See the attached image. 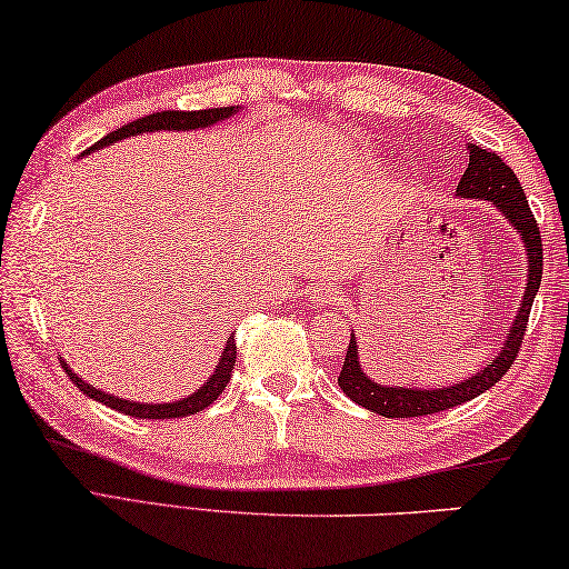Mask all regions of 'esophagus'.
<instances>
[{"label": "esophagus", "mask_w": 569, "mask_h": 569, "mask_svg": "<svg viewBox=\"0 0 569 569\" xmlns=\"http://www.w3.org/2000/svg\"><path fill=\"white\" fill-rule=\"evenodd\" d=\"M309 296H311L313 303L325 307V303H329V299H332V288H329L327 283H313L309 288Z\"/></svg>", "instance_id": "1"}]
</instances>
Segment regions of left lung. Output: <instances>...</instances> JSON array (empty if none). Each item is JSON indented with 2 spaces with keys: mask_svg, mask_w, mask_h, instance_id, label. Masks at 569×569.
Returning a JSON list of instances; mask_svg holds the SVG:
<instances>
[{
  "mask_svg": "<svg viewBox=\"0 0 569 569\" xmlns=\"http://www.w3.org/2000/svg\"><path fill=\"white\" fill-rule=\"evenodd\" d=\"M470 150V163L465 168V173L457 183V197L465 199H486L493 201L498 209L503 211V217L511 222L516 232L521 234L523 248L529 256V281L527 291H523L519 313L511 327V335L506 337V345L501 352L496 355L493 362L486 370H480L478 376H472L465 383L439 388V391H419V388H386L372 383L366 378V372L360 370L358 362V342L355 335L350 337L345 352V366L339 372L337 383L342 388L345 396H350L355 403L366 406V409L380 413L386 419H411V417H427V413L447 411L452 406H460L470 398L486 393L488 388H493L508 370H511L513 360L519 358L523 335H527L529 313L533 296L539 291L541 283V268H545V250H541V232L537 224V217L529 207L527 193L516 173L508 168L501 156L496 150L468 146Z\"/></svg>",
  "mask_w": 569,
  "mask_h": 569,
  "instance_id": "8db88e82",
  "label": "left lung"
}]
</instances>
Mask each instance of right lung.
I'll return each instance as SVG.
<instances>
[{
  "label": "right lung",
  "mask_w": 569,
  "mask_h": 569,
  "mask_svg": "<svg viewBox=\"0 0 569 569\" xmlns=\"http://www.w3.org/2000/svg\"><path fill=\"white\" fill-rule=\"evenodd\" d=\"M237 109L234 107H217V109H199V112H156V114H148V117H140V120H134L130 124L120 127V130L109 132L107 138H101L99 142H94L89 150H83V156L91 150H97L101 146H109V142L114 140H122V138H132V134H140V132H152V130H199V127H209L219 120H224V117L234 114ZM234 360H237V342L234 337L227 339V347L222 352V360H219V368L214 376L209 378V383L199 388L197 393L183 398V401H176V403H132V401H122V398H114L104 391H97L94 386L83 383V380L71 372V368L66 366L61 360V366L66 370V376L71 378V383L79 388V391L87 393L89 398H94V401L109 406V409L127 413V417H138V419H178V417H189V413H197L203 411L209 403H214L222 391L230 383L232 378V370H234Z\"/></svg>",
  "instance_id": "add662e5"
}]
</instances>
